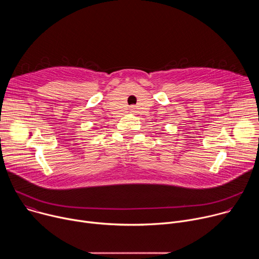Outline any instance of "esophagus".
<instances>
[{"mask_svg":"<svg viewBox=\"0 0 259 259\" xmlns=\"http://www.w3.org/2000/svg\"><path fill=\"white\" fill-rule=\"evenodd\" d=\"M131 113H134V110H133V108H131Z\"/></svg>","mask_w":259,"mask_h":259,"instance_id":"1","label":"esophagus"}]
</instances>
